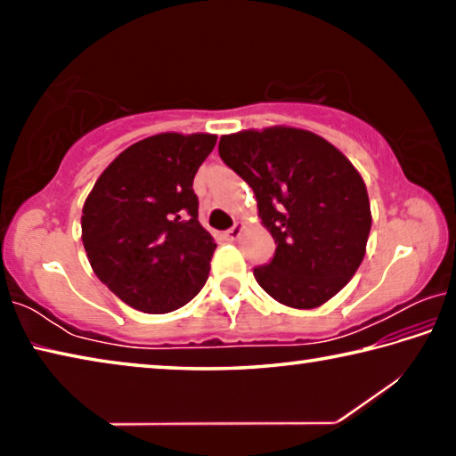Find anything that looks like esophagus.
<instances>
[{"label": "esophagus", "instance_id": "34e87169", "mask_svg": "<svg viewBox=\"0 0 456 456\" xmlns=\"http://www.w3.org/2000/svg\"><path fill=\"white\" fill-rule=\"evenodd\" d=\"M241 231H243V225H241V223H235V225L231 227L225 235H227L229 241H237V239L241 237Z\"/></svg>", "mask_w": 456, "mask_h": 456}]
</instances>
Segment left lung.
Masks as SVG:
<instances>
[{
  "label": "left lung",
  "instance_id": "obj_1",
  "mask_svg": "<svg viewBox=\"0 0 456 456\" xmlns=\"http://www.w3.org/2000/svg\"><path fill=\"white\" fill-rule=\"evenodd\" d=\"M219 154L256 192L275 256L253 269L275 302L296 310L326 304L358 272L372 213L364 179L326 138L293 126L241 130Z\"/></svg>",
  "mask_w": 456,
  "mask_h": 456
}]
</instances>
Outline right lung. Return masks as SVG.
<instances>
[{
  "label": "right lung",
  "instance_id": "obj_1",
  "mask_svg": "<svg viewBox=\"0 0 456 456\" xmlns=\"http://www.w3.org/2000/svg\"><path fill=\"white\" fill-rule=\"evenodd\" d=\"M209 133H160L122 151L82 207V243L114 296L144 314L189 304L217 243L199 223L192 179L215 149Z\"/></svg>",
  "mask_w": 456,
  "mask_h": 456
}]
</instances>
